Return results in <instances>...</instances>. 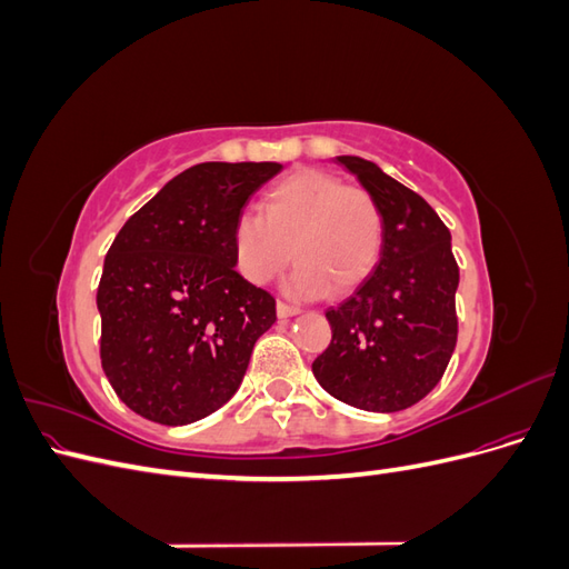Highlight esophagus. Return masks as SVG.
I'll use <instances>...</instances> for the list:
<instances>
[{
  "label": "esophagus",
  "mask_w": 569,
  "mask_h": 569,
  "mask_svg": "<svg viewBox=\"0 0 569 569\" xmlns=\"http://www.w3.org/2000/svg\"><path fill=\"white\" fill-rule=\"evenodd\" d=\"M278 318H291V316H297L301 308H297V306H289V303H284V301H278Z\"/></svg>",
  "instance_id": "obj_1"
}]
</instances>
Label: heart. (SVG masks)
<instances>
[{
  "label": "heart",
  "instance_id": "obj_1",
  "mask_svg": "<svg viewBox=\"0 0 569 569\" xmlns=\"http://www.w3.org/2000/svg\"><path fill=\"white\" fill-rule=\"evenodd\" d=\"M382 242L385 218L368 189L311 168L280 178L263 197V216L244 211L232 228L234 263L253 284L270 282L295 256L287 289L297 297L356 289Z\"/></svg>",
  "mask_w": 569,
  "mask_h": 569
}]
</instances>
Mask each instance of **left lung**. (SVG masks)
Returning <instances> with one entry per match:
<instances>
[{"label":"left lung","instance_id":"8db88e82","mask_svg":"<svg viewBox=\"0 0 569 569\" xmlns=\"http://www.w3.org/2000/svg\"><path fill=\"white\" fill-rule=\"evenodd\" d=\"M380 203L385 242L375 270L327 311L332 341L313 375L335 399L396 412L432 391L458 339L451 232L420 194L360 157H337Z\"/></svg>","mask_w":569,"mask_h":569}]
</instances>
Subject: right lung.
Here are the masks:
<instances>
[{
	"mask_svg": "<svg viewBox=\"0 0 569 569\" xmlns=\"http://www.w3.org/2000/svg\"><path fill=\"white\" fill-rule=\"evenodd\" d=\"M280 163H199L116 234L97 289L101 368L137 416L189 425L228 403L274 299L234 270L232 228Z\"/></svg>",
	"mask_w": 569,
	"mask_h": 569,
	"instance_id": "right-lung-1",
	"label": "right lung"
}]
</instances>
